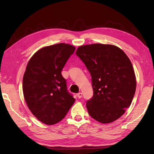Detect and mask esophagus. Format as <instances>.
<instances>
[{
    "label": "esophagus",
    "mask_w": 154,
    "mask_h": 154,
    "mask_svg": "<svg viewBox=\"0 0 154 154\" xmlns=\"http://www.w3.org/2000/svg\"><path fill=\"white\" fill-rule=\"evenodd\" d=\"M77 95V97L79 98H82V92H79V93H78Z\"/></svg>",
    "instance_id": "obj_1"
}]
</instances>
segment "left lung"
Instances as JSON below:
<instances>
[{"mask_svg":"<svg viewBox=\"0 0 154 154\" xmlns=\"http://www.w3.org/2000/svg\"><path fill=\"white\" fill-rule=\"evenodd\" d=\"M76 55L92 77L94 95L86 103L88 113L100 123H111L128 108L136 91V77L128 57L113 45L80 46Z\"/></svg>","mask_w":154,"mask_h":154,"instance_id":"left-lung-1","label":"left lung"}]
</instances>
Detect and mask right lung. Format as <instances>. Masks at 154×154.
Segmentation results:
<instances>
[{
  "label": "right lung",
  "mask_w": 154,
  "mask_h": 154,
  "mask_svg": "<svg viewBox=\"0 0 154 154\" xmlns=\"http://www.w3.org/2000/svg\"><path fill=\"white\" fill-rule=\"evenodd\" d=\"M75 48L66 43L45 47L28 62L23 77V93L28 108L40 122H60L75 99L69 92L61 71Z\"/></svg>",
  "instance_id": "1"
}]
</instances>
